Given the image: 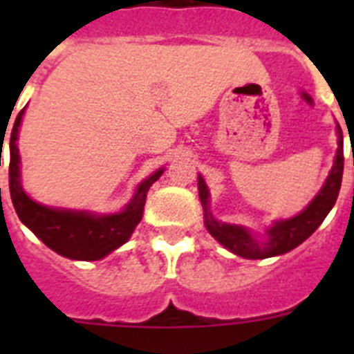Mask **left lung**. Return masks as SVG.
I'll use <instances>...</instances> for the list:
<instances>
[{
    "label": "left lung",
    "mask_w": 354,
    "mask_h": 354,
    "mask_svg": "<svg viewBox=\"0 0 354 354\" xmlns=\"http://www.w3.org/2000/svg\"><path fill=\"white\" fill-rule=\"evenodd\" d=\"M337 134H339V149H337L335 161H333V167H331L330 175H328L324 186L321 187V192L298 216L289 218V220L274 221L273 227L268 228V241L264 243L255 239L248 228L221 223L212 218L211 211H209V189L202 175H198V195L202 207H204L205 227H207L209 234L225 248L245 259L274 257V255H282V253L290 252L292 248L301 245L303 241L308 239L317 230L319 225L323 223L339 196L344 171V140L339 126H337Z\"/></svg>",
    "instance_id": "left-lung-1"
}]
</instances>
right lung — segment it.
<instances>
[{
  "instance_id": "obj_1",
  "label": "right lung",
  "mask_w": 354,
  "mask_h": 354,
  "mask_svg": "<svg viewBox=\"0 0 354 354\" xmlns=\"http://www.w3.org/2000/svg\"><path fill=\"white\" fill-rule=\"evenodd\" d=\"M24 109L17 115L10 134V165H8V186L12 204L19 220L35 234L53 252L74 261H99L117 250L131 237L136 225L142 221L143 205L150 186L161 177L165 170H158L138 186L126 209L115 214L97 216L84 211H68L37 204L24 193L19 170L17 133Z\"/></svg>"
}]
</instances>
